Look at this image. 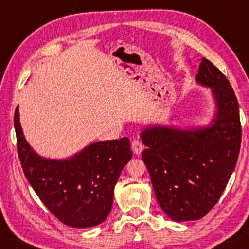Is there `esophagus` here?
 <instances>
[{
  "label": "esophagus",
  "instance_id": "obj_1",
  "mask_svg": "<svg viewBox=\"0 0 249 249\" xmlns=\"http://www.w3.org/2000/svg\"><path fill=\"white\" fill-rule=\"evenodd\" d=\"M131 147H132V151L135 152L136 155H141L144 149V145L141 142L137 141V139H135V141H132V143H131Z\"/></svg>",
  "mask_w": 249,
  "mask_h": 249
}]
</instances>
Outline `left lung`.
<instances>
[{
	"label": "left lung",
	"instance_id": "left-lung-1",
	"mask_svg": "<svg viewBox=\"0 0 249 249\" xmlns=\"http://www.w3.org/2000/svg\"><path fill=\"white\" fill-rule=\"evenodd\" d=\"M196 83L212 89L216 113L212 124L193 130L149 126L141 133L142 154L160 208L176 222L200 220L222 195L241 145L239 103L209 60L202 59Z\"/></svg>",
	"mask_w": 249,
	"mask_h": 249
}]
</instances>
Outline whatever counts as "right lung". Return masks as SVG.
Instances as JSON below:
<instances>
[{
	"label": "right lung",
	"mask_w": 249,
	"mask_h": 249,
	"mask_svg": "<svg viewBox=\"0 0 249 249\" xmlns=\"http://www.w3.org/2000/svg\"><path fill=\"white\" fill-rule=\"evenodd\" d=\"M14 125L24 176L49 212L73 228L104 222L112 209L114 185L132 157L129 138L97 142L66 160H49L24 138L18 107Z\"/></svg>",
	"instance_id": "obj_1"
}]
</instances>
